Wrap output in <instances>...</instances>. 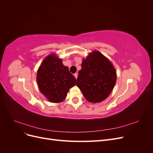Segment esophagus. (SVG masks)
I'll list each match as a JSON object with an SVG mask.
<instances>
[{
  "label": "esophagus",
  "mask_w": 153,
  "mask_h": 153,
  "mask_svg": "<svg viewBox=\"0 0 153 153\" xmlns=\"http://www.w3.org/2000/svg\"><path fill=\"white\" fill-rule=\"evenodd\" d=\"M74 76H75V77L76 78V79H77V78H78V74H77V73L74 74Z\"/></svg>",
  "instance_id": "34e87169"
}]
</instances>
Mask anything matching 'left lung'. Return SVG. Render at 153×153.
Listing matches in <instances>:
<instances>
[{
	"instance_id": "8db88e82",
	"label": "left lung",
	"mask_w": 153,
	"mask_h": 153,
	"mask_svg": "<svg viewBox=\"0 0 153 153\" xmlns=\"http://www.w3.org/2000/svg\"><path fill=\"white\" fill-rule=\"evenodd\" d=\"M81 66L77 87L89 102H101L110 95L116 82L114 66L98 50L92 51L83 59Z\"/></svg>"
}]
</instances>
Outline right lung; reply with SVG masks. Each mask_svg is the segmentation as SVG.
<instances>
[{
    "label": "right lung",
    "instance_id": "right-lung-1",
    "mask_svg": "<svg viewBox=\"0 0 153 153\" xmlns=\"http://www.w3.org/2000/svg\"><path fill=\"white\" fill-rule=\"evenodd\" d=\"M36 80L40 92L51 103L63 101L69 89L76 83L75 77L55 53L44 59L37 72Z\"/></svg>",
    "mask_w": 153,
    "mask_h": 153
}]
</instances>
